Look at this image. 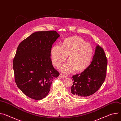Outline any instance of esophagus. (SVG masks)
I'll list each match as a JSON object with an SVG mask.
<instances>
[{"instance_id":"34e87169","label":"esophagus","mask_w":121,"mask_h":121,"mask_svg":"<svg viewBox=\"0 0 121 121\" xmlns=\"http://www.w3.org/2000/svg\"><path fill=\"white\" fill-rule=\"evenodd\" d=\"M59 78H65V76H64V75H63L62 74H60V75L59 76Z\"/></svg>"}]
</instances>
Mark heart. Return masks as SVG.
Masks as SVG:
<instances>
[{"instance_id":"1","label":"heart","mask_w":121,"mask_h":121,"mask_svg":"<svg viewBox=\"0 0 121 121\" xmlns=\"http://www.w3.org/2000/svg\"><path fill=\"white\" fill-rule=\"evenodd\" d=\"M93 55L92 46L77 36L65 39L61 46L54 45L51 51L52 62L57 67L68 56L69 61L60 67V71L65 74H69L75 70L77 72L85 70L91 64Z\"/></svg>"}]
</instances>
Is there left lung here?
I'll list each match as a JSON object with an SVG mask.
<instances>
[{
	"instance_id": "left-lung-1",
	"label": "left lung",
	"mask_w": 121,
	"mask_h": 121,
	"mask_svg": "<svg viewBox=\"0 0 121 121\" xmlns=\"http://www.w3.org/2000/svg\"><path fill=\"white\" fill-rule=\"evenodd\" d=\"M107 65V60L104 51L98 45L89 67L80 74L72 77V95L79 98L89 96L95 93L105 80Z\"/></svg>"
}]
</instances>
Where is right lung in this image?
Segmentation results:
<instances>
[{
    "label": "right lung",
    "instance_id": "right-lung-1",
    "mask_svg": "<svg viewBox=\"0 0 121 121\" xmlns=\"http://www.w3.org/2000/svg\"><path fill=\"white\" fill-rule=\"evenodd\" d=\"M59 36L54 30L36 31L17 48L13 61L15 82L30 98L37 100L44 98L53 80L59 76L50 58L52 46Z\"/></svg>",
    "mask_w": 121,
    "mask_h": 121
}]
</instances>
